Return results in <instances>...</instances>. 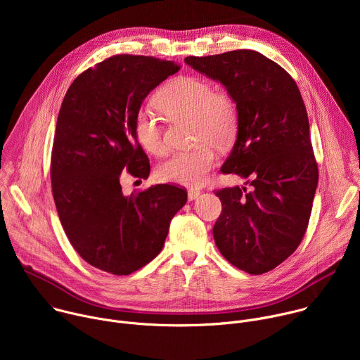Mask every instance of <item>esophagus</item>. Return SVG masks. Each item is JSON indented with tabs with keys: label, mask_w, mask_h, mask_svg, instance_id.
I'll return each mask as SVG.
<instances>
[{
	"label": "esophagus",
	"mask_w": 360,
	"mask_h": 360,
	"mask_svg": "<svg viewBox=\"0 0 360 360\" xmlns=\"http://www.w3.org/2000/svg\"><path fill=\"white\" fill-rule=\"evenodd\" d=\"M199 195H200V191H199V189H189V191H188V199H189V200H195Z\"/></svg>",
	"instance_id": "esophagus-1"
}]
</instances>
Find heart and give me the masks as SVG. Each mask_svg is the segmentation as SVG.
<instances>
[{
  "label": "heart",
  "instance_id": "1",
  "mask_svg": "<svg viewBox=\"0 0 360 360\" xmlns=\"http://www.w3.org/2000/svg\"><path fill=\"white\" fill-rule=\"evenodd\" d=\"M158 105L169 117L192 118L195 142H210L217 148L229 146L238 131V110L226 92L200 77L182 75L168 82L157 95ZM136 142L152 155H164V139L160 118L149 107H142L134 120ZM215 165V153L208 143L189 150L175 152L157 168V175L168 184L200 185Z\"/></svg>",
  "mask_w": 360,
  "mask_h": 360
}]
</instances>
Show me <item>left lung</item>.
Masks as SVG:
<instances>
[{"mask_svg": "<svg viewBox=\"0 0 360 360\" xmlns=\"http://www.w3.org/2000/svg\"><path fill=\"white\" fill-rule=\"evenodd\" d=\"M185 63L219 81L238 110L236 141L221 171L246 179L249 191L233 186L215 192L222 202L215 243L233 266L250 275L269 272L299 246L318 186L300 91L258 51L186 57Z\"/></svg>", "mask_w": 360, "mask_h": 360, "instance_id": "1", "label": "left lung"}]
</instances>
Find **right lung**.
<instances>
[{"label": "right lung", "mask_w": 360, "mask_h": 360, "mask_svg": "<svg viewBox=\"0 0 360 360\" xmlns=\"http://www.w3.org/2000/svg\"><path fill=\"white\" fill-rule=\"evenodd\" d=\"M178 71L172 61L114 56L79 74L63 101L51 153L53 195L71 245L101 271L129 275L149 264L186 202L175 185L125 196L120 182L124 174L148 178L134 120L146 95Z\"/></svg>", "instance_id": "right-lung-1"}]
</instances>
